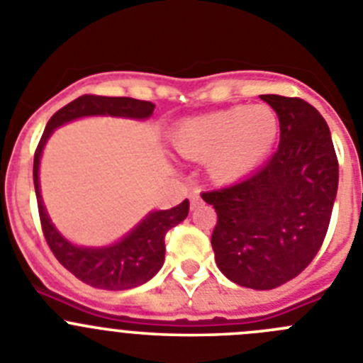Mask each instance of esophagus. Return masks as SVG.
I'll use <instances>...</instances> for the list:
<instances>
[{
	"label": "esophagus",
	"instance_id": "esophagus-1",
	"mask_svg": "<svg viewBox=\"0 0 363 363\" xmlns=\"http://www.w3.org/2000/svg\"><path fill=\"white\" fill-rule=\"evenodd\" d=\"M189 201H191V209H196L198 205L201 203V196L198 191H191L189 192Z\"/></svg>",
	"mask_w": 363,
	"mask_h": 363
}]
</instances>
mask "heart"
I'll use <instances>...</instances> for the list:
<instances>
[{
	"mask_svg": "<svg viewBox=\"0 0 363 363\" xmlns=\"http://www.w3.org/2000/svg\"><path fill=\"white\" fill-rule=\"evenodd\" d=\"M278 138V116L267 105H236L225 111L185 120L172 143L192 160L209 158L211 174L236 179L264 162Z\"/></svg>",
	"mask_w": 363,
	"mask_h": 363,
	"instance_id": "b5f03b06",
	"label": "heart"
}]
</instances>
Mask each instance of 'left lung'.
<instances>
[{"mask_svg":"<svg viewBox=\"0 0 363 363\" xmlns=\"http://www.w3.org/2000/svg\"><path fill=\"white\" fill-rule=\"evenodd\" d=\"M280 120V145L258 171L201 192L216 211L220 271L247 289H277L313 262L338 191V158L325 120L301 98L264 94Z\"/></svg>","mask_w":363,"mask_h":363,"instance_id":"obj_1","label":"left lung"}]
</instances>
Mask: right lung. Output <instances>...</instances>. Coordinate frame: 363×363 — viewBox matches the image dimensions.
Wrapping results in <instances>:
<instances>
[{
  "label": "right lung",
  "mask_w": 363,
  "mask_h": 363,
  "mask_svg": "<svg viewBox=\"0 0 363 363\" xmlns=\"http://www.w3.org/2000/svg\"><path fill=\"white\" fill-rule=\"evenodd\" d=\"M154 111L150 101L134 98H107V96L83 94L70 101L54 114L43 130L40 143L34 152V189L38 198L41 230L49 243L56 259L83 284L105 291H125L145 284L160 271L165 259V234L178 225L189 214V200L169 211L150 213L145 220L116 245L104 249H83L67 242L62 234L54 229L49 216L45 213L40 194L38 169H40L41 150L47 138L60 125L82 116L94 114H111L125 118H149Z\"/></svg>",
  "instance_id": "1"
}]
</instances>
